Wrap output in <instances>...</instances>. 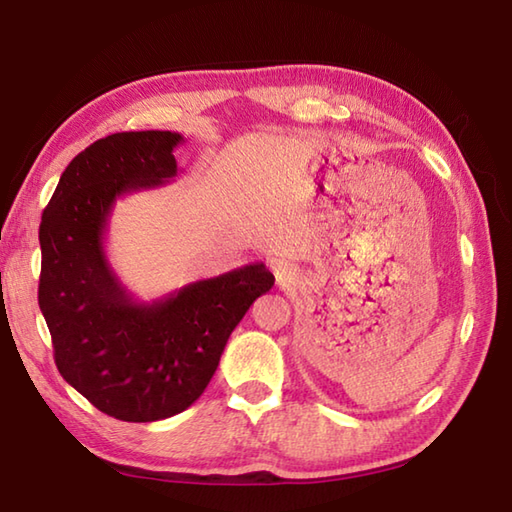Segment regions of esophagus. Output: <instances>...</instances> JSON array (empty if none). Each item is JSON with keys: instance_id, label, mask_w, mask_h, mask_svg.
<instances>
[{"instance_id": "esophagus-1", "label": "esophagus", "mask_w": 512, "mask_h": 512, "mask_svg": "<svg viewBox=\"0 0 512 512\" xmlns=\"http://www.w3.org/2000/svg\"><path fill=\"white\" fill-rule=\"evenodd\" d=\"M270 270H273L277 284L281 286H288L295 281V268H292V264L286 262V259H275V262H270Z\"/></svg>"}]
</instances>
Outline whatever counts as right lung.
I'll return each mask as SVG.
<instances>
[{"label":"right lung","instance_id":"obj_1","mask_svg":"<svg viewBox=\"0 0 512 512\" xmlns=\"http://www.w3.org/2000/svg\"><path fill=\"white\" fill-rule=\"evenodd\" d=\"M176 132L96 140L65 171L41 215L39 308L61 376L107 416L154 422L191 407L209 385L228 336L275 286L264 264L202 279L151 303L136 301L105 255L121 195L178 173Z\"/></svg>","mask_w":512,"mask_h":512}]
</instances>
